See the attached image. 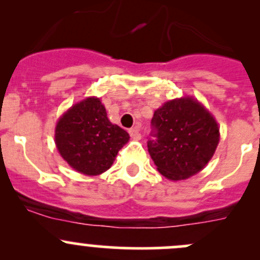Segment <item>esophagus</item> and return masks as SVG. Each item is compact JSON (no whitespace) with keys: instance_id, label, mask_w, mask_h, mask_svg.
I'll return each mask as SVG.
<instances>
[{"instance_id":"34e87169","label":"esophagus","mask_w":260,"mask_h":260,"mask_svg":"<svg viewBox=\"0 0 260 260\" xmlns=\"http://www.w3.org/2000/svg\"><path fill=\"white\" fill-rule=\"evenodd\" d=\"M129 135H131V137L135 138V140H138V138H141L140 128H138V127L131 128V129H129Z\"/></svg>"}]
</instances>
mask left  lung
Listing matches in <instances>:
<instances>
[{"label":"left lung","mask_w":260,"mask_h":260,"mask_svg":"<svg viewBox=\"0 0 260 260\" xmlns=\"http://www.w3.org/2000/svg\"><path fill=\"white\" fill-rule=\"evenodd\" d=\"M154 140L147 142L159 174L169 180H186L200 172L214 156L219 125L203 104L191 96L169 101L151 120Z\"/></svg>","instance_id":"obj_1"}]
</instances>
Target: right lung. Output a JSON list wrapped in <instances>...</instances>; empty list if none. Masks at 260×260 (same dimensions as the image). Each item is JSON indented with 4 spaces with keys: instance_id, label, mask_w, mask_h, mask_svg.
I'll return each instance as SVG.
<instances>
[{
    "instance_id": "obj_1",
    "label": "right lung",
    "mask_w": 260,
    "mask_h": 260,
    "mask_svg": "<svg viewBox=\"0 0 260 260\" xmlns=\"http://www.w3.org/2000/svg\"><path fill=\"white\" fill-rule=\"evenodd\" d=\"M129 135L107 117L101 99L89 96L68 109L57 120L55 145L70 167L96 176L113 165Z\"/></svg>"
}]
</instances>
